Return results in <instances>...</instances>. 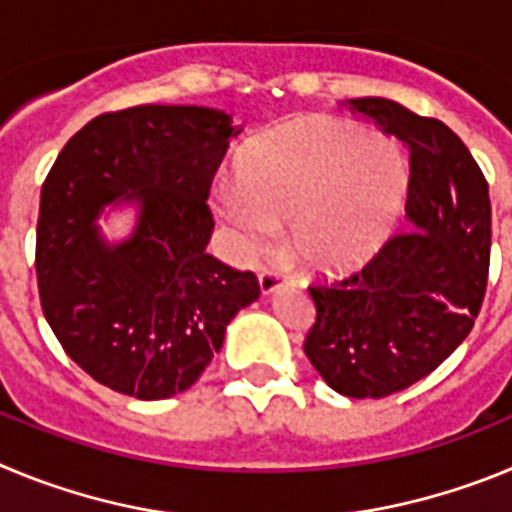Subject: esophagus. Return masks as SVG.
<instances>
[{
  "instance_id": "obj_1",
  "label": "esophagus",
  "mask_w": 512,
  "mask_h": 512,
  "mask_svg": "<svg viewBox=\"0 0 512 512\" xmlns=\"http://www.w3.org/2000/svg\"><path fill=\"white\" fill-rule=\"evenodd\" d=\"M287 279H284L282 271H274V269H261L259 274V287H261V295H274L279 287H284Z\"/></svg>"
}]
</instances>
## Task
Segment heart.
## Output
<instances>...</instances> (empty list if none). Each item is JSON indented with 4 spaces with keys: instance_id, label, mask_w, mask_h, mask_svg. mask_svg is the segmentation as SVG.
<instances>
[{
    "instance_id": "obj_1",
    "label": "heart",
    "mask_w": 512,
    "mask_h": 512,
    "mask_svg": "<svg viewBox=\"0 0 512 512\" xmlns=\"http://www.w3.org/2000/svg\"><path fill=\"white\" fill-rule=\"evenodd\" d=\"M408 158L382 133L300 117L253 138L215 212L238 253L264 251L289 220V251L312 274H343L379 251L408 194Z\"/></svg>"
}]
</instances>
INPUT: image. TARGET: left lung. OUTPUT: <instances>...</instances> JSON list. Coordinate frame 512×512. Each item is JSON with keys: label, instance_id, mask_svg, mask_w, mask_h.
Segmentation results:
<instances>
[{"label": "left lung", "instance_id": "8db88e82", "mask_svg": "<svg viewBox=\"0 0 512 512\" xmlns=\"http://www.w3.org/2000/svg\"><path fill=\"white\" fill-rule=\"evenodd\" d=\"M410 148L408 230L364 269L312 284L305 354L346 397H387L428 377L469 336L485 300L492 212L469 148L441 120L382 97L348 99Z\"/></svg>", "mask_w": 512, "mask_h": 512}]
</instances>
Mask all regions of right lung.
<instances>
[{"label":"right lung","mask_w":512,"mask_h":512,"mask_svg":"<svg viewBox=\"0 0 512 512\" xmlns=\"http://www.w3.org/2000/svg\"><path fill=\"white\" fill-rule=\"evenodd\" d=\"M238 133L210 107L140 104L87 122L45 176L35 243L43 315L63 351L120 395L189 390L235 312L261 295L253 271L205 251L212 179ZM117 201H133L139 223L107 244L93 223Z\"/></svg>","instance_id":"right-lung-1"}]
</instances>
